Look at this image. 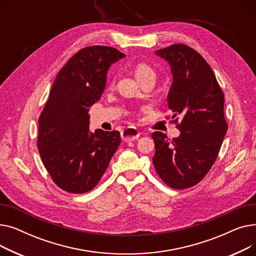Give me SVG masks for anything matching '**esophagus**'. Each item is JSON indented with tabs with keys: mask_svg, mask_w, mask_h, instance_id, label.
I'll return each instance as SVG.
<instances>
[{
	"mask_svg": "<svg viewBox=\"0 0 256 256\" xmlns=\"http://www.w3.org/2000/svg\"><path fill=\"white\" fill-rule=\"evenodd\" d=\"M140 136V132L134 128H128L122 130L121 132V137H122V140L124 142H132L138 139Z\"/></svg>",
	"mask_w": 256,
	"mask_h": 256,
	"instance_id": "34e87169",
	"label": "esophagus"
}]
</instances>
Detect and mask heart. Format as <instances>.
<instances>
[{"label":"heart","instance_id":"b5f03b06","mask_svg":"<svg viewBox=\"0 0 256 256\" xmlns=\"http://www.w3.org/2000/svg\"><path fill=\"white\" fill-rule=\"evenodd\" d=\"M150 74H154V72L152 67L150 65H147L146 63H138L135 66V76L138 78V80Z\"/></svg>","mask_w":256,"mask_h":256}]
</instances>
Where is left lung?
I'll return each mask as SVG.
<instances>
[{
	"mask_svg": "<svg viewBox=\"0 0 256 256\" xmlns=\"http://www.w3.org/2000/svg\"><path fill=\"white\" fill-rule=\"evenodd\" d=\"M170 66L172 84L167 104L180 136L169 140L152 132L156 154L152 162L158 176L173 189H186L202 180L216 160L227 132L224 94L210 66L184 44L154 52Z\"/></svg>",
	"mask_w": 256,
	"mask_h": 256,
	"instance_id": "obj_1",
	"label": "left lung"
}]
</instances>
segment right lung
Masks as SVG:
<instances>
[{
	"label": "right lung",
	"mask_w": 256,
	"mask_h": 256,
	"mask_svg": "<svg viewBox=\"0 0 256 256\" xmlns=\"http://www.w3.org/2000/svg\"><path fill=\"white\" fill-rule=\"evenodd\" d=\"M126 57L109 46L78 50L54 82L38 121L37 147L50 178L66 192L96 186L117 150L118 130L90 132L89 108L102 98L110 66Z\"/></svg>",
	"instance_id": "obj_1"
}]
</instances>
